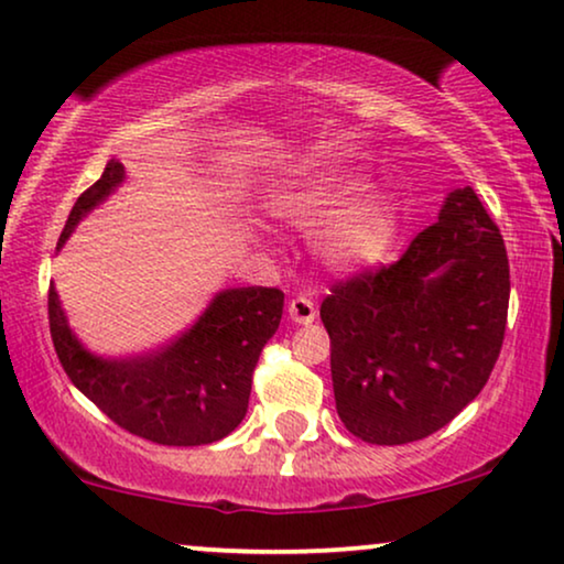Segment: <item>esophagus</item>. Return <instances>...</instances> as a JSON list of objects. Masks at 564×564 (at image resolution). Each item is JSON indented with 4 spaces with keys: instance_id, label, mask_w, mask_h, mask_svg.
<instances>
[{
    "instance_id": "esophagus-1",
    "label": "esophagus",
    "mask_w": 564,
    "mask_h": 564,
    "mask_svg": "<svg viewBox=\"0 0 564 564\" xmlns=\"http://www.w3.org/2000/svg\"><path fill=\"white\" fill-rule=\"evenodd\" d=\"M289 317L296 325H312L317 319V306H314L312 299L306 296H296L289 302Z\"/></svg>"
}]
</instances>
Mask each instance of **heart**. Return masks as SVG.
Here are the masks:
<instances>
[{"label":"heart","instance_id":"1","mask_svg":"<svg viewBox=\"0 0 564 564\" xmlns=\"http://www.w3.org/2000/svg\"><path fill=\"white\" fill-rule=\"evenodd\" d=\"M275 216L304 231L319 227L317 258L333 273L356 275L392 254L402 231L400 204L389 193L369 191L358 172H327L273 200Z\"/></svg>","mask_w":564,"mask_h":564}]
</instances>
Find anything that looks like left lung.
<instances>
[{
    "instance_id": "left-lung-1",
    "label": "left lung",
    "mask_w": 564,
    "mask_h": 564,
    "mask_svg": "<svg viewBox=\"0 0 564 564\" xmlns=\"http://www.w3.org/2000/svg\"><path fill=\"white\" fill-rule=\"evenodd\" d=\"M508 299L500 229L469 185L456 187L394 265L322 302L343 425L366 444L400 446L452 423L490 379Z\"/></svg>"
}]
</instances>
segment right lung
<instances>
[{
    "label": "right lung",
    "instance_id": "1",
    "mask_svg": "<svg viewBox=\"0 0 564 564\" xmlns=\"http://www.w3.org/2000/svg\"><path fill=\"white\" fill-rule=\"evenodd\" d=\"M126 170L110 160L102 177L74 204L58 237L62 250L77 224L123 185ZM283 314V291L224 289L204 314L160 350L105 358L87 350L66 319L54 283L48 322L56 356L72 384L112 423L162 446H204L242 423L252 371Z\"/></svg>",
    "mask_w": 564,
    "mask_h": 564
}]
</instances>
